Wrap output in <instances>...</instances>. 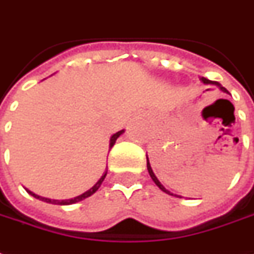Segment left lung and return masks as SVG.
Segmentation results:
<instances>
[{"instance_id":"obj_1","label":"left lung","mask_w":254,"mask_h":254,"mask_svg":"<svg viewBox=\"0 0 254 254\" xmlns=\"http://www.w3.org/2000/svg\"><path fill=\"white\" fill-rule=\"evenodd\" d=\"M201 81H202V82H203V84H205V85H216V86H217V88H219V89L221 90V92H224V93H228V90H227L226 88H224V86H221V85H220L219 82H214V81H210V79H207V78H205V77H202V78H201ZM147 169H148V173H150V176H151L152 182L155 183V184H157V186H158V187H159V189L162 190L164 192H166V194L173 195V194H172V192H170L169 190L165 189L164 186L161 184V182H159V180H158V179H157V176L154 175V172H152V169H151V165H150V162H148V157H147ZM175 196H177V195H175Z\"/></svg>"}]
</instances>
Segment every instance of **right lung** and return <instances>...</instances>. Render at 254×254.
Returning <instances> with one entry per match:
<instances>
[{
  "instance_id": "add662e5",
  "label": "right lung",
  "mask_w": 254,
  "mask_h": 254,
  "mask_svg": "<svg viewBox=\"0 0 254 254\" xmlns=\"http://www.w3.org/2000/svg\"><path fill=\"white\" fill-rule=\"evenodd\" d=\"M125 132L124 129L122 130H120V132H117L114 133L113 136H111V139H110V148L113 147V145L115 144V141H117V139L121 136L122 133ZM106 175H107V170L104 172L102 175V177L97 180V183L93 186V187H90L88 191H85L84 194H81V195H78V196H75V198H71V199H62V201H58V199H51V198H45V196H40V195H37L34 194L33 191H30V190H26L27 191L28 194L30 195H33L34 198H37V199H40V201H44V202H47V203H53V205H72V203H77V202L79 201H84L85 198H88V196H90V195H93L95 192H96L97 190H99V187L102 186V183L103 180H104V177H106Z\"/></svg>"
}]
</instances>
